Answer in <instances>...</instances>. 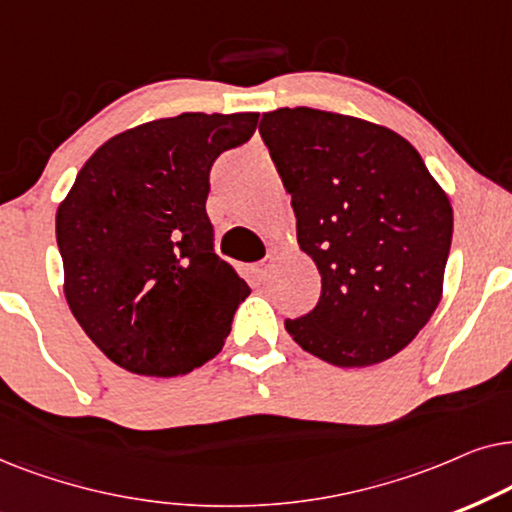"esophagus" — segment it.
Wrapping results in <instances>:
<instances>
[{
  "instance_id": "esophagus-1",
  "label": "esophagus",
  "mask_w": 512,
  "mask_h": 512,
  "mask_svg": "<svg viewBox=\"0 0 512 512\" xmlns=\"http://www.w3.org/2000/svg\"><path fill=\"white\" fill-rule=\"evenodd\" d=\"M269 274H271V264L269 262L257 264V267L252 269V278H255L257 283H267L269 281Z\"/></svg>"
}]
</instances>
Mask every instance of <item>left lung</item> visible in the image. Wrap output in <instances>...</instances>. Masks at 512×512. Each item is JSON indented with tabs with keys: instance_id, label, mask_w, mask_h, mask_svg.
Wrapping results in <instances>:
<instances>
[{
	"instance_id": "obj_1",
	"label": "left lung",
	"mask_w": 512,
	"mask_h": 512,
	"mask_svg": "<svg viewBox=\"0 0 512 512\" xmlns=\"http://www.w3.org/2000/svg\"><path fill=\"white\" fill-rule=\"evenodd\" d=\"M260 133L316 264L320 299L285 320L325 363L367 367L403 351L442 299L452 203L412 142L349 114L283 107Z\"/></svg>"
}]
</instances>
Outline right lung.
<instances>
[{"label":"right lung","instance_id":"obj_1","mask_svg":"<svg viewBox=\"0 0 512 512\" xmlns=\"http://www.w3.org/2000/svg\"><path fill=\"white\" fill-rule=\"evenodd\" d=\"M257 119L185 112L128 128L95 149L60 201L67 306L124 370L175 377L222 351L250 288L213 252L208 175Z\"/></svg>","mask_w":512,"mask_h":512}]
</instances>
